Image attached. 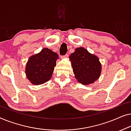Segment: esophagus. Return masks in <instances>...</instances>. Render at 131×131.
Wrapping results in <instances>:
<instances>
[{
    "label": "esophagus",
    "instance_id": "1",
    "mask_svg": "<svg viewBox=\"0 0 131 131\" xmlns=\"http://www.w3.org/2000/svg\"><path fill=\"white\" fill-rule=\"evenodd\" d=\"M68 57H69V54H66L64 55H61V58L63 59V58H67Z\"/></svg>",
    "mask_w": 131,
    "mask_h": 131
}]
</instances>
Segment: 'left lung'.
Listing matches in <instances>:
<instances>
[{
  "mask_svg": "<svg viewBox=\"0 0 131 131\" xmlns=\"http://www.w3.org/2000/svg\"><path fill=\"white\" fill-rule=\"evenodd\" d=\"M75 78L83 85L94 83L101 74L99 59L85 48H76L70 56Z\"/></svg>",
  "mask_w": 131,
  "mask_h": 131,
  "instance_id": "left-lung-1",
  "label": "left lung"
}]
</instances>
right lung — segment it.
<instances>
[{
    "label": "right lung",
    "instance_id": "1",
    "mask_svg": "<svg viewBox=\"0 0 131 131\" xmlns=\"http://www.w3.org/2000/svg\"><path fill=\"white\" fill-rule=\"evenodd\" d=\"M58 55L48 48L30 57L26 66L27 78L34 85L48 82L52 75Z\"/></svg>",
    "mask_w": 131,
    "mask_h": 131
}]
</instances>
